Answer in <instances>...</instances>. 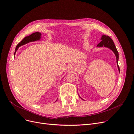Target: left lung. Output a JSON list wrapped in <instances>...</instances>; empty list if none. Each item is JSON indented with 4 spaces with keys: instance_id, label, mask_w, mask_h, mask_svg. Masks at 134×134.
<instances>
[{
    "instance_id": "left-lung-1",
    "label": "left lung",
    "mask_w": 134,
    "mask_h": 134,
    "mask_svg": "<svg viewBox=\"0 0 134 134\" xmlns=\"http://www.w3.org/2000/svg\"><path fill=\"white\" fill-rule=\"evenodd\" d=\"M102 41L98 44L97 46H98V47H102V46H105V47H107L109 48L110 49H111L113 52L114 53L116 57H117V65H118V68L119 69V71L120 72V69L119 67L118 66V59H119V54L118 52L117 51V48H116L115 46L114 45V43L113 41V40L110 38L109 36H102L101 38Z\"/></svg>"
}]
</instances>
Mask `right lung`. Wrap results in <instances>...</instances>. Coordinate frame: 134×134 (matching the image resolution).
<instances>
[{
  "instance_id": "1",
  "label": "right lung",
  "mask_w": 134,
  "mask_h": 134,
  "mask_svg": "<svg viewBox=\"0 0 134 134\" xmlns=\"http://www.w3.org/2000/svg\"><path fill=\"white\" fill-rule=\"evenodd\" d=\"M40 36H41V33L39 32H36L32 34L31 35H30V36L25 37L17 45L15 51V54L16 53V51H17V49H18V48L20 47V46L23 45H25L29 42H34V41H36V40H39L40 38Z\"/></svg>"
}]
</instances>
